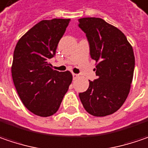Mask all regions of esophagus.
I'll return each mask as SVG.
<instances>
[{"label": "esophagus", "mask_w": 148, "mask_h": 148, "mask_svg": "<svg viewBox=\"0 0 148 148\" xmlns=\"http://www.w3.org/2000/svg\"><path fill=\"white\" fill-rule=\"evenodd\" d=\"M72 77H73V80H76L78 77V75L75 74V73H72Z\"/></svg>", "instance_id": "1"}]
</instances>
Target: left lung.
I'll return each instance as SVG.
<instances>
[{
	"label": "left lung",
	"instance_id": "8db88e82",
	"mask_svg": "<svg viewBox=\"0 0 148 148\" xmlns=\"http://www.w3.org/2000/svg\"><path fill=\"white\" fill-rule=\"evenodd\" d=\"M86 34L92 59L97 63V79L89 80V87L79 97L85 110L95 116L116 112L130 92L135 67V57L126 36L116 27L97 17L78 20Z\"/></svg>",
	"mask_w": 148,
	"mask_h": 148
}]
</instances>
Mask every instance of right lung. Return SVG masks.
<instances>
[{
    "label": "right lung",
    "mask_w": 148,
    "mask_h": 148,
    "mask_svg": "<svg viewBox=\"0 0 148 148\" xmlns=\"http://www.w3.org/2000/svg\"><path fill=\"white\" fill-rule=\"evenodd\" d=\"M70 21H41L19 40L14 51L11 75L15 87L24 106L40 116L57 112L72 81L69 71L53 70L48 62Z\"/></svg>",
    "instance_id": "right-lung-1"
}]
</instances>
